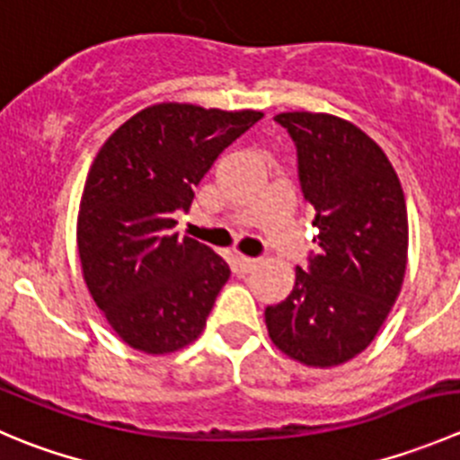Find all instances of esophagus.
<instances>
[{
    "label": "esophagus",
    "mask_w": 460,
    "mask_h": 460,
    "mask_svg": "<svg viewBox=\"0 0 460 460\" xmlns=\"http://www.w3.org/2000/svg\"><path fill=\"white\" fill-rule=\"evenodd\" d=\"M238 267H240V271H252L253 267H258V258H247V256H238Z\"/></svg>",
    "instance_id": "obj_1"
}]
</instances>
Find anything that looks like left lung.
I'll return each mask as SVG.
<instances>
[{"instance_id":"8db88e82","label":"left lung","mask_w":460,"mask_h":460,"mask_svg":"<svg viewBox=\"0 0 460 460\" xmlns=\"http://www.w3.org/2000/svg\"><path fill=\"white\" fill-rule=\"evenodd\" d=\"M274 121L296 146L303 198L314 207L316 253L285 301L267 305L276 349L305 367L349 362L376 339L407 270L402 186L385 150L358 126L314 111Z\"/></svg>"}]
</instances>
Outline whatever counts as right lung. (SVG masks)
I'll list each match as a JSON object with an SVG mask.
<instances>
[{"label":"right lung","mask_w":460,"mask_h":460,"mask_svg":"<svg viewBox=\"0 0 460 460\" xmlns=\"http://www.w3.org/2000/svg\"><path fill=\"white\" fill-rule=\"evenodd\" d=\"M262 111L159 102L128 119L89 168L78 211L84 283L119 337L148 355L184 349L207 325L229 265L172 234L220 153Z\"/></svg>","instance_id":"right-lung-1"}]
</instances>
